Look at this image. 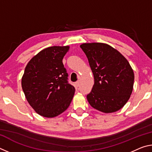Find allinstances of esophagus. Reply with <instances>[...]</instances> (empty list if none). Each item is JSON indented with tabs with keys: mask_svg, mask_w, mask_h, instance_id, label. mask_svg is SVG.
<instances>
[{
	"mask_svg": "<svg viewBox=\"0 0 152 152\" xmlns=\"http://www.w3.org/2000/svg\"><path fill=\"white\" fill-rule=\"evenodd\" d=\"M76 86H80V81L79 80L77 81L76 82Z\"/></svg>",
	"mask_w": 152,
	"mask_h": 152,
	"instance_id": "obj_1",
	"label": "esophagus"
}]
</instances>
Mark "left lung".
I'll return each mask as SVG.
<instances>
[{
  "label": "left lung",
  "mask_w": 152,
  "mask_h": 152,
  "mask_svg": "<svg viewBox=\"0 0 152 152\" xmlns=\"http://www.w3.org/2000/svg\"><path fill=\"white\" fill-rule=\"evenodd\" d=\"M94 84L87 94L89 104L105 113L117 111L127 103L133 91L134 73L121 53L102 43H83Z\"/></svg>",
  "instance_id": "1"
}]
</instances>
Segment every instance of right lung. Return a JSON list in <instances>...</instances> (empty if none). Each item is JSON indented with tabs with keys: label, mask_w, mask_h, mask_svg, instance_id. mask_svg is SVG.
<instances>
[{
	"label": "right lung",
	"mask_w": 152,
	"mask_h": 152,
	"mask_svg": "<svg viewBox=\"0 0 152 152\" xmlns=\"http://www.w3.org/2000/svg\"><path fill=\"white\" fill-rule=\"evenodd\" d=\"M69 46L42 50L25 67L21 85L28 102L41 116L52 118L68 109L75 88L68 81L62 60Z\"/></svg>",
	"instance_id": "obj_1"
}]
</instances>
